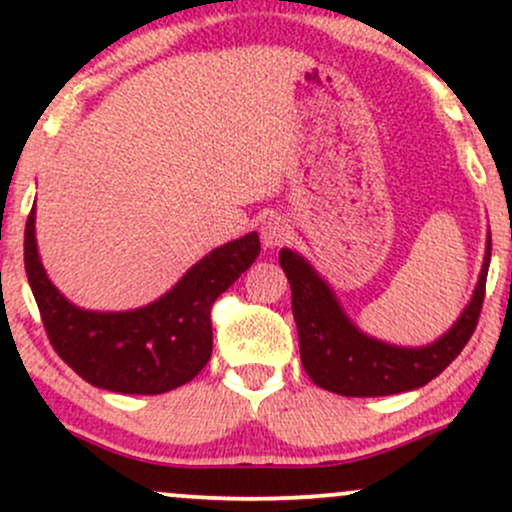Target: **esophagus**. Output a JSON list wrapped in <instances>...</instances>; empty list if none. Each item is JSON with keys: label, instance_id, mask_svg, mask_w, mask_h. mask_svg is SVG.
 I'll return each instance as SVG.
<instances>
[{"label": "esophagus", "instance_id": "1", "mask_svg": "<svg viewBox=\"0 0 512 512\" xmlns=\"http://www.w3.org/2000/svg\"><path fill=\"white\" fill-rule=\"evenodd\" d=\"M260 236H262V245L267 250H272V248H276V245L286 243V238L291 236L289 221H286L284 216H279V214L267 216V219L262 221Z\"/></svg>", "mask_w": 512, "mask_h": 512}]
</instances>
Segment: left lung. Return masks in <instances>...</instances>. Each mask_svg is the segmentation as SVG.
<instances>
[{"mask_svg":"<svg viewBox=\"0 0 512 512\" xmlns=\"http://www.w3.org/2000/svg\"><path fill=\"white\" fill-rule=\"evenodd\" d=\"M491 262V231L472 298L436 342L397 346L370 337L354 325L332 286L301 252L281 248L279 264L291 284V308L308 378L344 397H383L431 383L455 361L477 327Z\"/></svg>","mask_w":512,"mask_h":512,"instance_id":"left-lung-1","label":"left lung"}]
</instances>
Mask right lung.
<instances>
[{"label":"right lung","mask_w":512,"mask_h":512,"mask_svg":"<svg viewBox=\"0 0 512 512\" xmlns=\"http://www.w3.org/2000/svg\"><path fill=\"white\" fill-rule=\"evenodd\" d=\"M260 255L248 236L214 248L173 289L134 310H86L60 293L35 240V204L26 221L23 262L50 344L86 383L120 395H163L190 383L211 358V305Z\"/></svg>","instance_id":"add662e5"}]
</instances>
